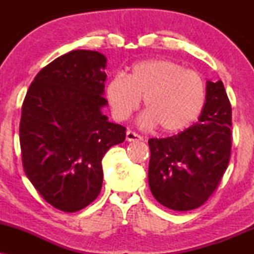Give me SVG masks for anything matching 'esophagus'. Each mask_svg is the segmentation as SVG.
Masks as SVG:
<instances>
[{
  "mask_svg": "<svg viewBox=\"0 0 254 254\" xmlns=\"http://www.w3.org/2000/svg\"><path fill=\"white\" fill-rule=\"evenodd\" d=\"M127 142H135V141H142V137L138 133L133 132V131L127 130Z\"/></svg>",
  "mask_w": 254,
  "mask_h": 254,
  "instance_id": "34e87169",
  "label": "esophagus"
}]
</instances>
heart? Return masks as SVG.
<instances>
[{"label": "heart", "instance_id": "b5f03b06", "mask_svg": "<svg viewBox=\"0 0 254 254\" xmlns=\"http://www.w3.org/2000/svg\"><path fill=\"white\" fill-rule=\"evenodd\" d=\"M113 117L125 121L144 98L147 111L139 118L142 127L160 125L164 132L186 129L202 112L205 83L198 72L168 60H148L133 64L127 76L118 74L105 87Z\"/></svg>", "mask_w": 254, "mask_h": 254}]
</instances>
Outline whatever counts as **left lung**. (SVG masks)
I'll return each instance as SVG.
<instances>
[{
  "label": "left lung",
  "mask_w": 254,
  "mask_h": 254,
  "mask_svg": "<svg viewBox=\"0 0 254 254\" xmlns=\"http://www.w3.org/2000/svg\"><path fill=\"white\" fill-rule=\"evenodd\" d=\"M232 107L222 81H206L196 124L167 138H150L148 182L153 196L177 211L196 209L211 196L229 162Z\"/></svg>",
  "instance_id": "left-lung-1"
}]
</instances>
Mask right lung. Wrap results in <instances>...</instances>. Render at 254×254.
I'll return each instance as SVG.
<instances>
[{"mask_svg": "<svg viewBox=\"0 0 254 254\" xmlns=\"http://www.w3.org/2000/svg\"><path fill=\"white\" fill-rule=\"evenodd\" d=\"M106 65L98 51L68 52L38 72L22 104L25 173L58 210L78 211L98 197L101 160L125 139V127L103 113Z\"/></svg>", "mask_w": 254, "mask_h": 254, "instance_id": "add662e5", "label": "right lung"}]
</instances>
